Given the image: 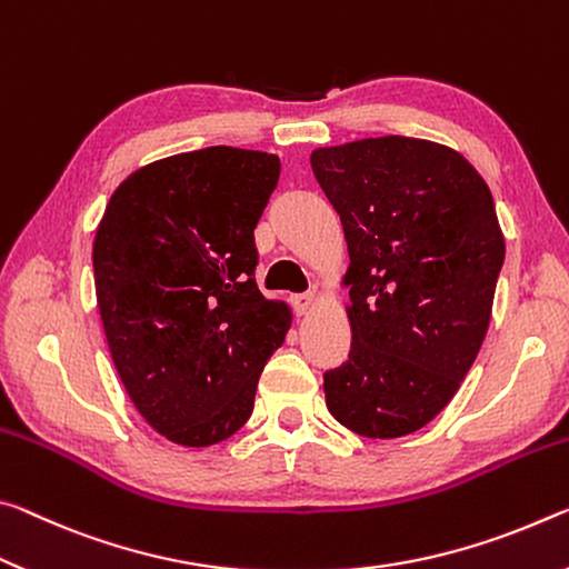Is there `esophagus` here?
<instances>
[{
    "label": "esophagus",
    "instance_id": "esophagus-1",
    "mask_svg": "<svg viewBox=\"0 0 569 569\" xmlns=\"http://www.w3.org/2000/svg\"><path fill=\"white\" fill-rule=\"evenodd\" d=\"M292 307H295L297 315H307L315 307V295L312 292L292 295Z\"/></svg>",
    "mask_w": 569,
    "mask_h": 569
}]
</instances>
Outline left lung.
Masks as SVG:
<instances>
[{
  "label": "left lung",
  "mask_w": 569,
  "mask_h": 569,
  "mask_svg": "<svg viewBox=\"0 0 569 569\" xmlns=\"http://www.w3.org/2000/svg\"><path fill=\"white\" fill-rule=\"evenodd\" d=\"M346 229L350 356L325 372L338 421L398 439L433 421L467 378L505 264L495 199L451 148L383 136L310 156Z\"/></svg>",
  "instance_id": "8db88e82"
}]
</instances>
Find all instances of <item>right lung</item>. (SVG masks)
<instances>
[{
	"mask_svg": "<svg viewBox=\"0 0 569 569\" xmlns=\"http://www.w3.org/2000/svg\"><path fill=\"white\" fill-rule=\"evenodd\" d=\"M277 181L272 153H179L130 173L96 231L110 356L138 413L173 443L237 433L290 330V307L254 282V229Z\"/></svg>",
	"mask_w": 569,
	"mask_h": 569,
	"instance_id": "add662e5",
	"label": "right lung"
}]
</instances>
